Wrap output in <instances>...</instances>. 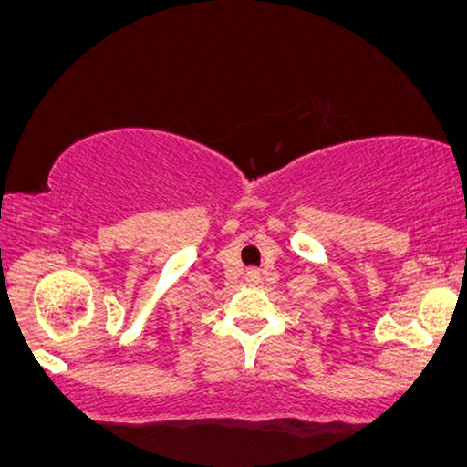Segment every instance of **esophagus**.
Here are the masks:
<instances>
[{
    "mask_svg": "<svg viewBox=\"0 0 467 467\" xmlns=\"http://www.w3.org/2000/svg\"><path fill=\"white\" fill-rule=\"evenodd\" d=\"M246 282L253 284V286H254V284L259 282V272H256V269H248V272H246Z\"/></svg>",
    "mask_w": 467,
    "mask_h": 467,
    "instance_id": "34e87169",
    "label": "esophagus"
}]
</instances>
